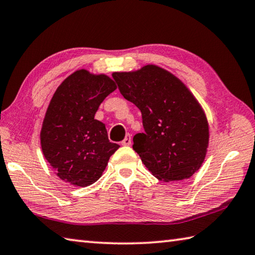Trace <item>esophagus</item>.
Masks as SVG:
<instances>
[{
    "label": "esophagus",
    "instance_id": "obj_1",
    "mask_svg": "<svg viewBox=\"0 0 255 255\" xmlns=\"http://www.w3.org/2000/svg\"><path fill=\"white\" fill-rule=\"evenodd\" d=\"M121 144H122V145H130L131 144V135L127 134V136L124 137V140L121 142Z\"/></svg>",
    "mask_w": 255,
    "mask_h": 255
}]
</instances>
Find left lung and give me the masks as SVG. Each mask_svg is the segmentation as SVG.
Segmentation results:
<instances>
[{
	"label": "left lung",
	"instance_id": "1",
	"mask_svg": "<svg viewBox=\"0 0 255 255\" xmlns=\"http://www.w3.org/2000/svg\"><path fill=\"white\" fill-rule=\"evenodd\" d=\"M119 91L141 111L144 132L133 150L148 170L163 181H180L198 170L208 146V123L188 88L169 71L148 65L114 73Z\"/></svg>",
	"mask_w": 255,
	"mask_h": 255
}]
</instances>
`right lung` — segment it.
Here are the masks:
<instances>
[{
  "label": "right lung",
  "instance_id": "right-lung-1",
  "mask_svg": "<svg viewBox=\"0 0 255 255\" xmlns=\"http://www.w3.org/2000/svg\"><path fill=\"white\" fill-rule=\"evenodd\" d=\"M116 89L113 79L77 70L53 94L44 116L41 148L61 180L86 187L98 180L119 144L105 124L94 119L101 103Z\"/></svg>",
  "mask_w": 255,
  "mask_h": 255
}]
</instances>
